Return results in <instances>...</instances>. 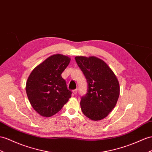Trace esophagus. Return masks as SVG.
Returning a JSON list of instances; mask_svg holds the SVG:
<instances>
[{"label":"esophagus","instance_id":"34e87169","mask_svg":"<svg viewBox=\"0 0 152 152\" xmlns=\"http://www.w3.org/2000/svg\"><path fill=\"white\" fill-rule=\"evenodd\" d=\"M77 92V89H75V90L72 91V92H73L74 94H76Z\"/></svg>","mask_w":152,"mask_h":152}]
</instances>
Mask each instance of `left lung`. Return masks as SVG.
I'll return each instance as SVG.
<instances>
[{
	"mask_svg": "<svg viewBox=\"0 0 152 152\" xmlns=\"http://www.w3.org/2000/svg\"><path fill=\"white\" fill-rule=\"evenodd\" d=\"M75 60L87 81V94L81 97L82 112L94 121L104 119L113 110L119 96V84L107 64L95 56Z\"/></svg>",
	"mask_w": 152,
	"mask_h": 152,
	"instance_id": "left-lung-1",
	"label": "left lung"
}]
</instances>
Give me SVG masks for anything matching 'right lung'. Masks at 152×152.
<instances>
[{"mask_svg":"<svg viewBox=\"0 0 152 152\" xmlns=\"http://www.w3.org/2000/svg\"><path fill=\"white\" fill-rule=\"evenodd\" d=\"M71 58L57 54L38 65L30 74L26 83L29 102L42 116L50 117L59 112L71 97L61 73Z\"/></svg>","mask_w":152,"mask_h":152,"instance_id":"obj_1","label":"right lung"}]
</instances>
